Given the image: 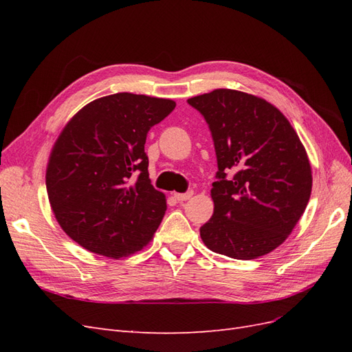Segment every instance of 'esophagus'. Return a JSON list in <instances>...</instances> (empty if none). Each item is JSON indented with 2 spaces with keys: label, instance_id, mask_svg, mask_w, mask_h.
<instances>
[{
  "label": "esophagus",
  "instance_id": "34e87169",
  "mask_svg": "<svg viewBox=\"0 0 352 352\" xmlns=\"http://www.w3.org/2000/svg\"><path fill=\"white\" fill-rule=\"evenodd\" d=\"M194 197V190H188L185 194H175V198L177 201H188Z\"/></svg>",
  "mask_w": 352,
  "mask_h": 352
}]
</instances>
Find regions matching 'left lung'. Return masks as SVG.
<instances>
[{
	"instance_id": "left-lung-1",
	"label": "left lung",
	"mask_w": 352,
	"mask_h": 352,
	"mask_svg": "<svg viewBox=\"0 0 352 352\" xmlns=\"http://www.w3.org/2000/svg\"><path fill=\"white\" fill-rule=\"evenodd\" d=\"M210 127L219 172L214 212L201 226L212 252L254 260L278 248L311 195L308 155L286 117L265 100L235 89L189 98Z\"/></svg>"
}]
</instances>
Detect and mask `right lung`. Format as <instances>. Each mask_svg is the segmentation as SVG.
Masks as SVG:
<instances>
[{
    "instance_id": "add662e5",
    "label": "right lung",
    "mask_w": 352,
    "mask_h": 352,
    "mask_svg": "<svg viewBox=\"0 0 352 352\" xmlns=\"http://www.w3.org/2000/svg\"><path fill=\"white\" fill-rule=\"evenodd\" d=\"M176 102L129 92L85 105L61 131L47 166V192L61 229L114 260L146 247L167 210L148 175L146 133Z\"/></svg>"
}]
</instances>
